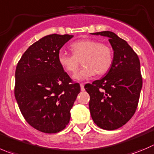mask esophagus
<instances>
[{
    "label": "esophagus",
    "mask_w": 154,
    "mask_h": 154,
    "mask_svg": "<svg viewBox=\"0 0 154 154\" xmlns=\"http://www.w3.org/2000/svg\"><path fill=\"white\" fill-rule=\"evenodd\" d=\"M80 87H81V90L82 91H84L85 90L84 84H83V83H80Z\"/></svg>",
    "instance_id": "34e87169"
}]
</instances>
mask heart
<instances>
[{
	"instance_id": "b5f03b06",
	"label": "heart",
	"mask_w": 154,
	"mask_h": 154,
	"mask_svg": "<svg viewBox=\"0 0 154 154\" xmlns=\"http://www.w3.org/2000/svg\"><path fill=\"white\" fill-rule=\"evenodd\" d=\"M72 54L60 51L58 61L61 66L69 73L74 74L80 64L84 65L74 78L84 80L94 75H103L109 72L113 63V51L107 45L92 39H82L70 45Z\"/></svg>"
}]
</instances>
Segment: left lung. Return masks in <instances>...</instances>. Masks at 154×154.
I'll return each mask as SVG.
<instances>
[{"mask_svg":"<svg viewBox=\"0 0 154 154\" xmlns=\"http://www.w3.org/2000/svg\"><path fill=\"white\" fill-rule=\"evenodd\" d=\"M92 35L109 38L113 63L106 76L85 85L90 95L89 109L98 127L115 130L128 122L137 109L142 88L140 60L123 39L109 31Z\"/></svg>","mask_w":154,"mask_h":154,"instance_id":"obj_1","label":"left lung"}]
</instances>
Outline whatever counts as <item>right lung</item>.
I'll list each match as a JSON object with an SVG mask.
<instances>
[{
  "mask_svg": "<svg viewBox=\"0 0 154 154\" xmlns=\"http://www.w3.org/2000/svg\"><path fill=\"white\" fill-rule=\"evenodd\" d=\"M69 35L52 34L31 45L18 62L14 94L26 122L42 132L62 131L70 119V109L81 91L58 61Z\"/></svg>",
  "mask_w": 154,
  "mask_h": 154,
  "instance_id": "1",
  "label": "right lung"
}]
</instances>
